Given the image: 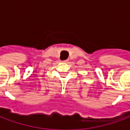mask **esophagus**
I'll list each match as a JSON object with an SVG mask.
<instances>
[{
	"label": "esophagus",
	"mask_w": 130,
	"mask_h": 130,
	"mask_svg": "<svg viewBox=\"0 0 130 130\" xmlns=\"http://www.w3.org/2000/svg\"><path fill=\"white\" fill-rule=\"evenodd\" d=\"M62 62H68V60H63Z\"/></svg>",
	"instance_id": "obj_1"
}]
</instances>
